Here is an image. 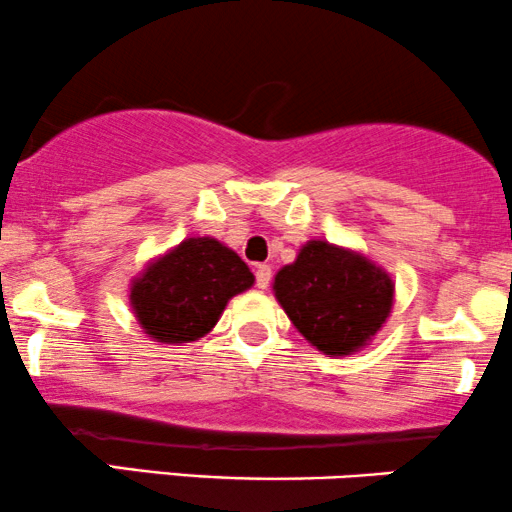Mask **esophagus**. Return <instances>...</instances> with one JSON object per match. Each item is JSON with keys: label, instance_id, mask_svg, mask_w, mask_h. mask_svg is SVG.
I'll use <instances>...</instances> for the list:
<instances>
[{"label": "esophagus", "instance_id": "esophagus-1", "mask_svg": "<svg viewBox=\"0 0 512 512\" xmlns=\"http://www.w3.org/2000/svg\"><path fill=\"white\" fill-rule=\"evenodd\" d=\"M269 281H272V267H269V264H257V269H255V283H257V288H267L269 286Z\"/></svg>", "mask_w": 512, "mask_h": 512}]
</instances>
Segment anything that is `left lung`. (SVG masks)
Listing matches in <instances>:
<instances>
[{"mask_svg": "<svg viewBox=\"0 0 512 512\" xmlns=\"http://www.w3.org/2000/svg\"><path fill=\"white\" fill-rule=\"evenodd\" d=\"M274 295L312 346L326 355H350L389 317L393 281L360 252L310 240L274 276Z\"/></svg>", "mask_w": 512, "mask_h": 512, "instance_id": "8db88e82", "label": "left lung"}]
</instances>
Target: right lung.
Instances as JSON below:
<instances>
[{
  "label": "right lung",
  "instance_id": "obj_1",
  "mask_svg": "<svg viewBox=\"0 0 512 512\" xmlns=\"http://www.w3.org/2000/svg\"><path fill=\"white\" fill-rule=\"evenodd\" d=\"M255 276L217 238H186L131 283V307L145 334L159 343H190L214 329L233 295Z\"/></svg>",
  "mask_w": 512,
  "mask_h": 512
}]
</instances>
